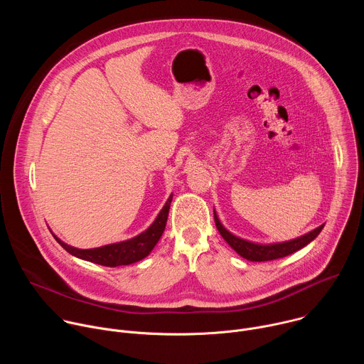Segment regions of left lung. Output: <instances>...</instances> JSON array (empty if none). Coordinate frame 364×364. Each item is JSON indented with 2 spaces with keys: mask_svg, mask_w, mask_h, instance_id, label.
I'll return each instance as SVG.
<instances>
[{
  "mask_svg": "<svg viewBox=\"0 0 364 364\" xmlns=\"http://www.w3.org/2000/svg\"><path fill=\"white\" fill-rule=\"evenodd\" d=\"M215 213V222H216V228L219 230V233L222 235V237L226 240V243L242 257L247 259L250 262H265V261H274V259H279L284 256H288L299 249H302L304 246H306L308 243L313 242L320 232L323 230L324 225L316 228L314 230H311L299 237L291 239V240H285V242H277V243H257V242H252V240H246L243 237H239L236 235H233L232 232H229L220 222L216 210L213 209Z\"/></svg>",
  "mask_w": 364,
  "mask_h": 364,
  "instance_id": "8db88e82",
  "label": "left lung"
}]
</instances>
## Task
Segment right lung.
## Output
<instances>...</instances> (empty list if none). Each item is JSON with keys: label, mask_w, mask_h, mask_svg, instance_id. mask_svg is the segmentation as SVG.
<instances>
[{"label": "right lung", "mask_w": 364, "mask_h": 364, "mask_svg": "<svg viewBox=\"0 0 364 364\" xmlns=\"http://www.w3.org/2000/svg\"><path fill=\"white\" fill-rule=\"evenodd\" d=\"M171 200H173V194H170V197L167 198L166 204L163 205V209L160 210L157 218H155V220L144 232L122 242L109 243V245L93 247V249H79L65 243L56 235L53 236L63 249H66L70 255L79 259H83V261L97 264L102 267H109V268L131 265L146 257L152 252L155 245H157L159 240L161 239L167 225Z\"/></svg>", "instance_id": "obj_1"}]
</instances>
